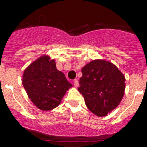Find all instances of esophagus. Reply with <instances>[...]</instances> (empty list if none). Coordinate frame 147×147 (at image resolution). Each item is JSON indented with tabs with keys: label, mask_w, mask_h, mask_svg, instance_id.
Masks as SVG:
<instances>
[{
	"label": "esophagus",
	"mask_w": 147,
	"mask_h": 147,
	"mask_svg": "<svg viewBox=\"0 0 147 147\" xmlns=\"http://www.w3.org/2000/svg\"><path fill=\"white\" fill-rule=\"evenodd\" d=\"M74 86L76 87V88L79 87V81H78L77 80H74Z\"/></svg>",
	"instance_id": "34e87169"
}]
</instances>
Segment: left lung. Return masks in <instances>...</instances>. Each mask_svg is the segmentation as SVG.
<instances>
[{
	"label": "left lung",
	"mask_w": 147,
	"mask_h": 147,
	"mask_svg": "<svg viewBox=\"0 0 147 147\" xmlns=\"http://www.w3.org/2000/svg\"><path fill=\"white\" fill-rule=\"evenodd\" d=\"M78 90L85 105L97 116H106L120 104L125 90V77L113 63L94 59L82 68Z\"/></svg>",
	"instance_id": "left-lung-1"
}]
</instances>
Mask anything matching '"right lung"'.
Returning <instances> with one entry per match:
<instances>
[{
	"label": "right lung",
	"mask_w": 147,
	"mask_h": 147,
	"mask_svg": "<svg viewBox=\"0 0 147 147\" xmlns=\"http://www.w3.org/2000/svg\"><path fill=\"white\" fill-rule=\"evenodd\" d=\"M22 83L30 100L43 111L58 107L72 87L64 74L57 69L55 60L49 55L40 57L26 68Z\"/></svg>",
	"instance_id": "right-lung-1"
}]
</instances>
